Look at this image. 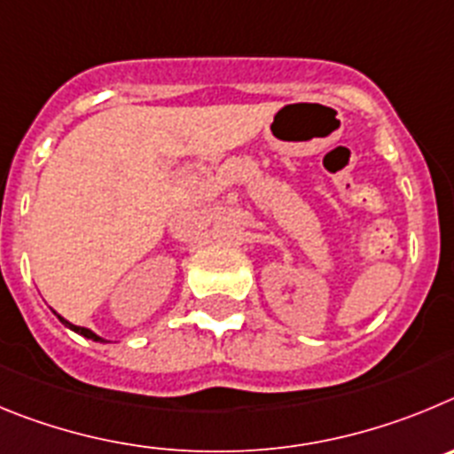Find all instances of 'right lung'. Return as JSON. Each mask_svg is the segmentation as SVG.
Segmentation results:
<instances>
[{
  "label": "right lung",
  "instance_id": "right-lung-1",
  "mask_svg": "<svg viewBox=\"0 0 454 454\" xmlns=\"http://www.w3.org/2000/svg\"><path fill=\"white\" fill-rule=\"evenodd\" d=\"M56 317H59V318H60V324H65V325H67V328H69V330H74V333L83 334V337H85V339H92V341H104V339H101V337H99V334H95V333H92V330H90V328H81V325H74V324H69L67 318H63V317H60V314H56Z\"/></svg>",
  "mask_w": 454,
  "mask_h": 454
}]
</instances>
